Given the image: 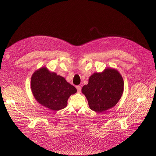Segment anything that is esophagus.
<instances>
[{"mask_svg": "<svg viewBox=\"0 0 156 156\" xmlns=\"http://www.w3.org/2000/svg\"><path fill=\"white\" fill-rule=\"evenodd\" d=\"M76 88H77V92H81V87L80 86H79V85H78V86H77L76 87Z\"/></svg>", "mask_w": 156, "mask_h": 156, "instance_id": "obj_1", "label": "esophagus"}]
</instances>
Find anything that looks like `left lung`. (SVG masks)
<instances>
[{
	"instance_id": "obj_1",
	"label": "left lung",
	"mask_w": 156,
	"mask_h": 156,
	"mask_svg": "<svg viewBox=\"0 0 156 156\" xmlns=\"http://www.w3.org/2000/svg\"><path fill=\"white\" fill-rule=\"evenodd\" d=\"M124 90V81L119 72L107 68L102 73H95L88 84L83 87L82 93L87 97L91 110L101 113L115 106Z\"/></svg>"
}]
</instances>
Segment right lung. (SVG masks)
I'll use <instances>...</instances> for the list:
<instances>
[{
	"instance_id": "add662e5",
	"label": "right lung",
	"mask_w": 156,
	"mask_h": 156,
	"mask_svg": "<svg viewBox=\"0 0 156 156\" xmlns=\"http://www.w3.org/2000/svg\"><path fill=\"white\" fill-rule=\"evenodd\" d=\"M31 89L40 104L54 111L65 108L69 96L77 92L63 77L50 73L45 67L33 74Z\"/></svg>"
}]
</instances>
